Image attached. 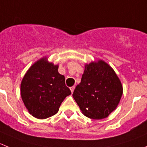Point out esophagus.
Here are the masks:
<instances>
[{
    "label": "esophagus",
    "instance_id": "esophagus-1",
    "mask_svg": "<svg viewBox=\"0 0 147 147\" xmlns=\"http://www.w3.org/2000/svg\"><path fill=\"white\" fill-rule=\"evenodd\" d=\"M74 89H75V86H71V87H70V89H71V92H74Z\"/></svg>",
    "mask_w": 147,
    "mask_h": 147
}]
</instances>
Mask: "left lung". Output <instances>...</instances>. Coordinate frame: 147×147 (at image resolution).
Here are the masks:
<instances>
[{
	"instance_id": "8db88e82",
	"label": "left lung",
	"mask_w": 147,
	"mask_h": 147,
	"mask_svg": "<svg viewBox=\"0 0 147 147\" xmlns=\"http://www.w3.org/2000/svg\"><path fill=\"white\" fill-rule=\"evenodd\" d=\"M123 86L113 68L102 61L85 65L81 83L73 97L82 113L92 119H102L116 108Z\"/></svg>"
}]
</instances>
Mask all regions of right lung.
I'll return each mask as SVG.
<instances>
[{
    "label": "right lung",
    "mask_w": 147,
    "mask_h": 147,
    "mask_svg": "<svg viewBox=\"0 0 147 147\" xmlns=\"http://www.w3.org/2000/svg\"><path fill=\"white\" fill-rule=\"evenodd\" d=\"M58 68V65L48 63L46 58H42L30 67L22 79V100L29 113L38 119L56 114L64 99L71 94Z\"/></svg>",
    "instance_id": "right-lung-1"
}]
</instances>
